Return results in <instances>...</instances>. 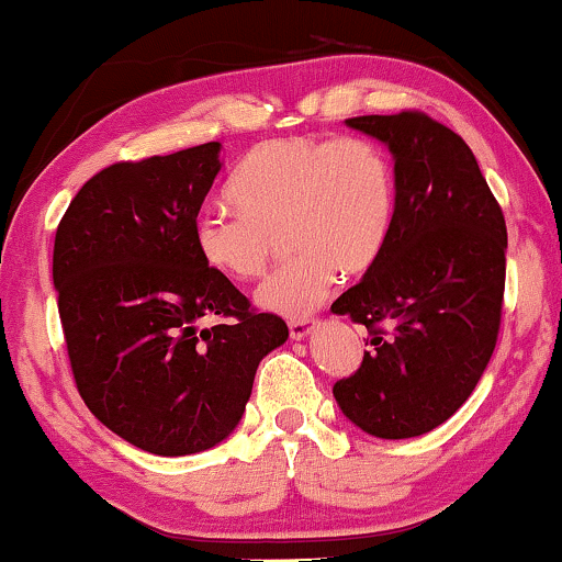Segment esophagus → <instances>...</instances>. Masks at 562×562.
Wrapping results in <instances>:
<instances>
[{
    "mask_svg": "<svg viewBox=\"0 0 562 562\" xmlns=\"http://www.w3.org/2000/svg\"><path fill=\"white\" fill-rule=\"evenodd\" d=\"M308 331H311V322H305V318H297V322H290V337H293V339L308 337Z\"/></svg>",
    "mask_w": 562,
    "mask_h": 562,
    "instance_id": "1",
    "label": "esophagus"
}]
</instances>
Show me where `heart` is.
<instances>
[{
    "label": "heart",
    "instance_id": "1",
    "mask_svg": "<svg viewBox=\"0 0 562 562\" xmlns=\"http://www.w3.org/2000/svg\"><path fill=\"white\" fill-rule=\"evenodd\" d=\"M238 212L194 220L199 259L236 282L259 280L285 233L295 257L259 288L269 314L303 318L324 303L337 274H363L394 225V170L375 142L280 137L254 147L228 183Z\"/></svg>",
    "mask_w": 562,
    "mask_h": 562
}]
</instances>
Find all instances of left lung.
<instances>
[{
  "label": "left lung",
  "instance_id": "1",
  "mask_svg": "<svg viewBox=\"0 0 562 562\" xmlns=\"http://www.w3.org/2000/svg\"><path fill=\"white\" fill-rule=\"evenodd\" d=\"M345 124L389 147L396 204L379 261L331 303L373 345L331 392L368 436L415 438L470 400L498 342L506 220L467 142L428 113Z\"/></svg>",
  "mask_w": 562,
  "mask_h": 562
}]
</instances>
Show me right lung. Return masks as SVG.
<instances>
[{"label": "right lung", "instance_id": "1", "mask_svg": "<svg viewBox=\"0 0 562 562\" xmlns=\"http://www.w3.org/2000/svg\"><path fill=\"white\" fill-rule=\"evenodd\" d=\"M220 147L113 162L56 228L54 288L77 392L105 428L158 457L228 438L261 358L288 339L280 316L257 314L196 254ZM204 315L224 324L202 330Z\"/></svg>", "mask_w": 562, "mask_h": 562}]
</instances>
